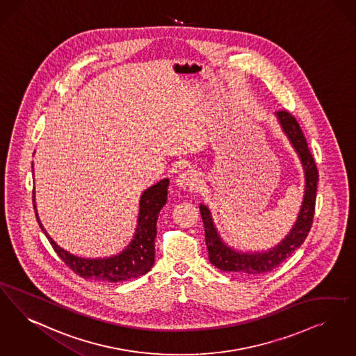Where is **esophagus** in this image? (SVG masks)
<instances>
[{
  "label": "esophagus",
  "instance_id": "34e87169",
  "mask_svg": "<svg viewBox=\"0 0 356 356\" xmlns=\"http://www.w3.org/2000/svg\"><path fill=\"white\" fill-rule=\"evenodd\" d=\"M176 183L181 188L193 189V188H197V185H199V177L193 171H184L177 176Z\"/></svg>",
  "mask_w": 356,
  "mask_h": 356
}]
</instances>
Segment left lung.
I'll use <instances>...</instances> for the list:
<instances>
[{
    "mask_svg": "<svg viewBox=\"0 0 356 356\" xmlns=\"http://www.w3.org/2000/svg\"><path fill=\"white\" fill-rule=\"evenodd\" d=\"M277 116L281 126L284 128V134L287 135L293 147L298 152L302 165L305 168V177H306L305 199L299 212L298 220L284 241L281 242L278 246H275L270 252L256 253V254L237 253L221 241L220 236L217 234V230L214 228L209 209L201 204L200 213L202 217L204 229H205V242L209 253V261L220 270L250 274V275L274 270L305 242L313 225L316 184L319 179L318 168L315 165L313 155L309 149L306 138L299 127L297 119L286 110H280L277 113Z\"/></svg>",
    "mask_w": 356,
    "mask_h": 356,
    "instance_id": "8db88e82",
    "label": "left lung"
}]
</instances>
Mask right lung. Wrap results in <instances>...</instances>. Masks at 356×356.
I'll list each match as a JSON object with an SVG mask.
<instances>
[{"mask_svg":"<svg viewBox=\"0 0 356 356\" xmlns=\"http://www.w3.org/2000/svg\"><path fill=\"white\" fill-rule=\"evenodd\" d=\"M170 180L164 179L157 184L152 185L140 197V211L138 218V228L134 240L128 245L127 249L118 256L110 258L88 259L70 254L60 246H58L53 238L46 233L38 218L34 191H33V205L37 221L42 229L44 236L51 243L60 259L72 269L75 274L85 280L103 281V282H123L128 280L138 278L147 271L151 270L155 262V238H156V221L161 208L167 202Z\"/></svg>","mask_w":356,"mask_h":356,"instance_id":"add662e5","label":"right lung"}]
</instances>
